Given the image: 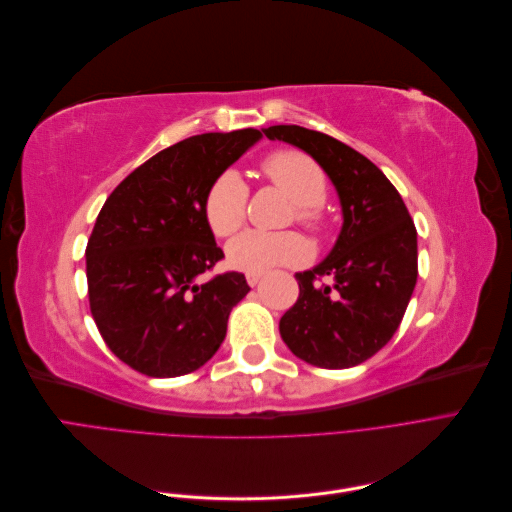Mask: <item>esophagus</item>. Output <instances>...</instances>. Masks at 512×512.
<instances>
[{
    "label": "esophagus",
    "instance_id": "34e87169",
    "mask_svg": "<svg viewBox=\"0 0 512 512\" xmlns=\"http://www.w3.org/2000/svg\"><path fill=\"white\" fill-rule=\"evenodd\" d=\"M260 277H262V273H258V271H247L245 273V280L250 286H256L260 282Z\"/></svg>",
    "mask_w": 512,
    "mask_h": 512
}]
</instances>
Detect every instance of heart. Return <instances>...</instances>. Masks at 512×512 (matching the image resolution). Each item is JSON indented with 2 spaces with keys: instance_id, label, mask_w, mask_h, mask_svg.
Masks as SVG:
<instances>
[{
  "instance_id": "b5f03b06",
  "label": "heart",
  "mask_w": 512,
  "mask_h": 512,
  "mask_svg": "<svg viewBox=\"0 0 512 512\" xmlns=\"http://www.w3.org/2000/svg\"><path fill=\"white\" fill-rule=\"evenodd\" d=\"M262 173L292 200L290 220L314 230L329 228L327 175L314 158L301 149H275L260 164ZM250 185L232 168L222 170L209 183L203 198L205 220L215 237H230L245 224ZM309 258L307 241L294 230H245L228 243V260L243 271H267L271 267L303 265Z\"/></svg>"
}]
</instances>
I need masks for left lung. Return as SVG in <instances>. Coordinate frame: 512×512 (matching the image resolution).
<instances>
[{
  "label": "left lung",
  "instance_id": "obj_1",
  "mask_svg": "<svg viewBox=\"0 0 512 512\" xmlns=\"http://www.w3.org/2000/svg\"><path fill=\"white\" fill-rule=\"evenodd\" d=\"M269 138L307 151L335 183L344 228L333 252L297 273L299 299L280 320L294 356L324 369L361 365L397 333L418 277L412 215L361 151L303 126H269Z\"/></svg>",
  "mask_w": 512,
  "mask_h": 512
}]
</instances>
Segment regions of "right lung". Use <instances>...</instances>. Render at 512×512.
I'll use <instances>...</instances> for the list:
<instances>
[{
  "instance_id": "add662e5",
  "label": "right lung",
  "mask_w": 512,
  "mask_h": 512,
  "mask_svg": "<svg viewBox=\"0 0 512 512\" xmlns=\"http://www.w3.org/2000/svg\"><path fill=\"white\" fill-rule=\"evenodd\" d=\"M258 138L256 128L183 138L104 200L85 247L89 312L108 350L138 374L177 378L203 367L250 292L239 271L211 275L224 252L203 198Z\"/></svg>"
}]
</instances>
